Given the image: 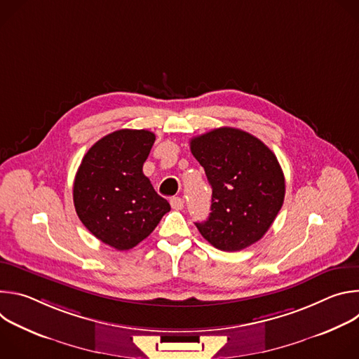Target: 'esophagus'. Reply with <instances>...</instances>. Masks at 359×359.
Masks as SVG:
<instances>
[{"mask_svg": "<svg viewBox=\"0 0 359 359\" xmlns=\"http://www.w3.org/2000/svg\"><path fill=\"white\" fill-rule=\"evenodd\" d=\"M170 206L175 210H182L184 206V200L182 197H172L170 198Z\"/></svg>", "mask_w": 359, "mask_h": 359, "instance_id": "esophagus-1", "label": "esophagus"}]
</instances>
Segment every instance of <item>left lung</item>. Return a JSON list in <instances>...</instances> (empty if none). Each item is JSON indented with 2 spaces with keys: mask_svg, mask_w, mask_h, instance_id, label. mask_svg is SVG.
Returning a JSON list of instances; mask_svg holds the SVG:
<instances>
[{
  "mask_svg": "<svg viewBox=\"0 0 359 359\" xmlns=\"http://www.w3.org/2000/svg\"><path fill=\"white\" fill-rule=\"evenodd\" d=\"M190 150L212 186V213L206 222L196 223L200 234L223 251L257 243L284 203L285 180L274 153L236 128L196 136Z\"/></svg>",
  "mask_w": 359,
  "mask_h": 359,
  "instance_id": "8db88e82",
  "label": "left lung"
}]
</instances>
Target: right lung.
<instances>
[{"label":"right lung","instance_id":"add662e5","mask_svg":"<svg viewBox=\"0 0 359 359\" xmlns=\"http://www.w3.org/2000/svg\"><path fill=\"white\" fill-rule=\"evenodd\" d=\"M155 133L121 129L99 139L83 156L74 182L79 220L119 251L144 240L170 210L143 175Z\"/></svg>","mask_w":359,"mask_h":359}]
</instances>
